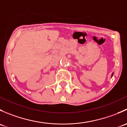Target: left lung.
Masks as SVG:
<instances>
[{
    "label": "left lung",
    "mask_w": 127,
    "mask_h": 127,
    "mask_svg": "<svg viewBox=\"0 0 127 127\" xmlns=\"http://www.w3.org/2000/svg\"><path fill=\"white\" fill-rule=\"evenodd\" d=\"M112 75H113V73H112Z\"/></svg>",
    "instance_id": "8db88e82"
}]
</instances>
